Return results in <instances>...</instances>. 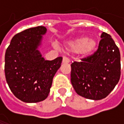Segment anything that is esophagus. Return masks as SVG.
<instances>
[{"label":"esophagus","mask_w":124,"mask_h":124,"mask_svg":"<svg viewBox=\"0 0 124 124\" xmlns=\"http://www.w3.org/2000/svg\"><path fill=\"white\" fill-rule=\"evenodd\" d=\"M70 62V59H69L68 57H63L62 63H64V64H67V63H69Z\"/></svg>","instance_id":"obj_1"}]
</instances>
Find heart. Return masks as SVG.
Listing matches in <instances>:
<instances>
[{
    "instance_id": "obj_1",
    "label": "heart",
    "mask_w": 124,
    "mask_h": 124,
    "mask_svg": "<svg viewBox=\"0 0 124 124\" xmlns=\"http://www.w3.org/2000/svg\"><path fill=\"white\" fill-rule=\"evenodd\" d=\"M97 46L98 42L95 39L81 37L69 41L67 49L70 52H80L84 55H88L95 50Z\"/></svg>"
}]
</instances>
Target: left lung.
<instances>
[{
  "label": "left lung",
  "mask_w": 124,
  "mask_h": 124,
  "mask_svg": "<svg viewBox=\"0 0 124 124\" xmlns=\"http://www.w3.org/2000/svg\"><path fill=\"white\" fill-rule=\"evenodd\" d=\"M98 49L81 62L71 64V83L80 96L91 100L107 97L121 76V56L111 37L105 32Z\"/></svg>",
  "instance_id": "1"
}]
</instances>
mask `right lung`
Returning <instances> with one entry per match:
<instances>
[{
    "label": "right lung",
    "mask_w": 124,
    "mask_h": 124,
    "mask_svg": "<svg viewBox=\"0 0 124 124\" xmlns=\"http://www.w3.org/2000/svg\"><path fill=\"white\" fill-rule=\"evenodd\" d=\"M44 26L26 29L12 38L5 54V75L13 95L26 103L45 100L53 78L60 67L62 57L45 60L38 50Z\"/></svg>",
    "instance_id": "1"
}]
</instances>
